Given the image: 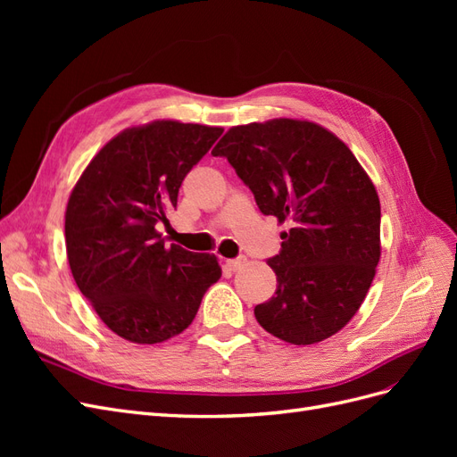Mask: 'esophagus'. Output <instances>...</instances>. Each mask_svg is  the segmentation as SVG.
I'll return each mask as SVG.
<instances>
[{
	"instance_id": "1",
	"label": "esophagus",
	"mask_w": 457,
	"mask_h": 457,
	"mask_svg": "<svg viewBox=\"0 0 457 457\" xmlns=\"http://www.w3.org/2000/svg\"><path fill=\"white\" fill-rule=\"evenodd\" d=\"M245 257H237V259H227L225 261V267L228 269V270H232V272H237L238 269H242L244 265H245Z\"/></svg>"
}]
</instances>
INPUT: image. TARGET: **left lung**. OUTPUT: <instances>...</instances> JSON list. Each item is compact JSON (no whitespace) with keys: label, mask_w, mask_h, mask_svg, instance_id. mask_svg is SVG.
Returning <instances> with one entry per match:
<instances>
[{"label":"left lung","mask_w":457,"mask_h":457,"mask_svg":"<svg viewBox=\"0 0 457 457\" xmlns=\"http://www.w3.org/2000/svg\"><path fill=\"white\" fill-rule=\"evenodd\" d=\"M212 154L228 160L262 215L292 225L267 261L276 292L255 307L257 322L294 345L337 334L381 255L379 198L362 165L334 133L289 118L232 128Z\"/></svg>","instance_id":"obj_1"}]
</instances>
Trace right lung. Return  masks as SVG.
Listing matches in <instances>:
<instances>
[{
	"mask_svg": "<svg viewBox=\"0 0 457 457\" xmlns=\"http://www.w3.org/2000/svg\"><path fill=\"white\" fill-rule=\"evenodd\" d=\"M223 129L152 121L106 143L66 205V253L79 292L101 320L131 343L154 345L190 326L207 287L220 278L215 255L165 247L158 223L187 173Z\"/></svg>",
	"mask_w": 457,
	"mask_h": 457,
	"instance_id": "obj_1",
	"label": "right lung"
}]
</instances>
